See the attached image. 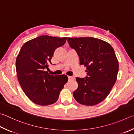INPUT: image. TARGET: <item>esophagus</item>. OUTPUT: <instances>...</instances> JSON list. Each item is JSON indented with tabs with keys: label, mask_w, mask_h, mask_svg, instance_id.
<instances>
[{
	"label": "esophagus",
	"mask_w": 134,
	"mask_h": 134,
	"mask_svg": "<svg viewBox=\"0 0 134 134\" xmlns=\"http://www.w3.org/2000/svg\"><path fill=\"white\" fill-rule=\"evenodd\" d=\"M68 78H69V80H73L74 79L73 77H71V76H69V77H68Z\"/></svg>",
	"instance_id": "1"
}]
</instances>
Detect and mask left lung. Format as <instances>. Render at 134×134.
<instances>
[{
    "instance_id": "8db88e82",
    "label": "left lung",
    "mask_w": 134,
    "mask_h": 134,
    "mask_svg": "<svg viewBox=\"0 0 134 134\" xmlns=\"http://www.w3.org/2000/svg\"><path fill=\"white\" fill-rule=\"evenodd\" d=\"M67 40L79 55L80 64L87 68L86 78H76L74 98L82 105H97L108 96L117 79L119 64L114 48L97 38L68 37Z\"/></svg>"
}]
</instances>
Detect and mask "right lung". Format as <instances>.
Listing matches in <instances>:
<instances>
[{"instance_id":"add662e5","label":"right lung","mask_w":134,"mask_h":134,"mask_svg":"<svg viewBox=\"0 0 134 134\" xmlns=\"http://www.w3.org/2000/svg\"><path fill=\"white\" fill-rule=\"evenodd\" d=\"M67 37L43 35L29 40L21 47L16 61L19 83L26 96L39 105L55 103L68 81L65 75H50L46 69L54 51L66 42Z\"/></svg>"}]
</instances>
